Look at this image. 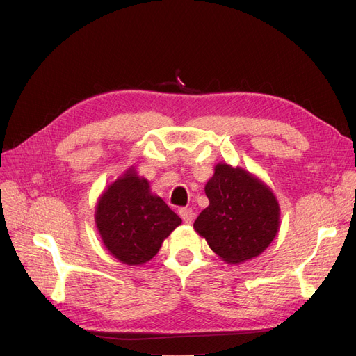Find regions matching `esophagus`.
Masks as SVG:
<instances>
[{"label":"esophagus","mask_w":356,"mask_h":356,"mask_svg":"<svg viewBox=\"0 0 356 356\" xmlns=\"http://www.w3.org/2000/svg\"><path fill=\"white\" fill-rule=\"evenodd\" d=\"M179 215L186 224H191L193 220H195V212H193L190 208H181Z\"/></svg>","instance_id":"obj_1"}]
</instances>
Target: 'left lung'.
<instances>
[{
    "label": "left lung",
    "mask_w": 356,
    "mask_h": 356,
    "mask_svg": "<svg viewBox=\"0 0 356 356\" xmlns=\"http://www.w3.org/2000/svg\"><path fill=\"white\" fill-rule=\"evenodd\" d=\"M204 193L209 207L199 213L193 227L225 263L251 260L272 243L281 211L263 181L239 166L218 163Z\"/></svg>",
    "instance_id": "8db88e82"
}]
</instances>
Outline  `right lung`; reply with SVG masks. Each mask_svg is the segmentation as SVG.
<instances>
[{
	"label": "right lung",
	"mask_w": 356,
	"mask_h": 356,
	"mask_svg": "<svg viewBox=\"0 0 356 356\" xmlns=\"http://www.w3.org/2000/svg\"><path fill=\"white\" fill-rule=\"evenodd\" d=\"M95 222L106 250L129 266L152 260L181 224L163 199L153 195L145 178L129 168L106 188L96 204Z\"/></svg>",
	"instance_id": "1"
}]
</instances>
